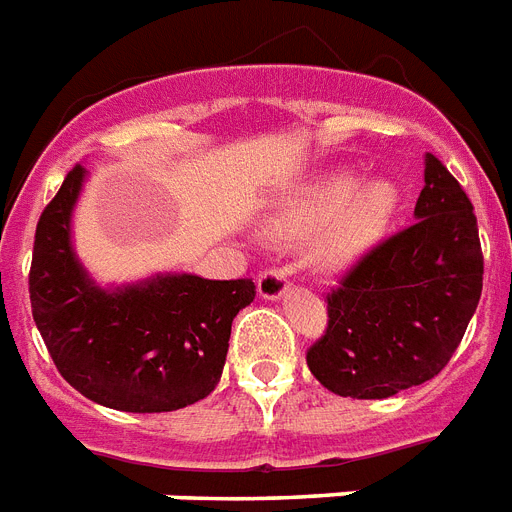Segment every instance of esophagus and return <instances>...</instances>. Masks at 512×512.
Returning <instances> with one entry per match:
<instances>
[{"label":"esophagus","mask_w":512,"mask_h":512,"mask_svg":"<svg viewBox=\"0 0 512 512\" xmlns=\"http://www.w3.org/2000/svg\"><path fill=\"white\" fill-rule=\"evenodd\" d=\"M256 290H259L261 298H269V301H277L287 293V277L282 269H266L259 274L256 280Z\"/></svg>","instance_id":"34e87169"}]
</instances>
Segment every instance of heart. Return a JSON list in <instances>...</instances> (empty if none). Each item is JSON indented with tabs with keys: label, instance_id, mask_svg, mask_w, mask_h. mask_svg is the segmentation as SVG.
<instances>
[{
	"label": "heart",
	"instance_id": "obj_1",
	"mask_svg": "<svg viewBox=\"0 0 512 512\" xmlns=\"http://www.w3.org/2000/svg\"><path fill=\"white\" fill-rule=\"evenodd\" d=\"M398 185L337 172L290 198L269 222L272 238L306 243L316 238L314 261L324 272H342L377 246L398 211Z\"/></svg>",
	"mask_w": 512,
	"mask_h": 512
}]
</instances>
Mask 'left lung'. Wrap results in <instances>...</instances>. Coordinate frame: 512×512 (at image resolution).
<instances>
[{"label":"left lung","mask_w":512,"mask_h":512,"mask_svg":"<svg viewBox=\"0 0 512 512\" xmlns=\"http://www.w3.org/2000/svg\"><path fill=\"white\" fill-rule=\"evenodd\" d=\"M413 217L327 293V329L306 363L340 398H392L437 377L479 306L484 256L474 204L434 154H426Z\"/></svg>","instance_id":"left-lung-1"}]
</instances>
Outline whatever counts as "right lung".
Listing matches in <instances>:
<instances>
[{
  "mask_svg": "<svg viewBox=\"0 0 512 512\" xmlns=\"http://www.w3.org/2000/svg\"><path fill=\"white\" fill-rule=\"evenodd\" d=\"M86 170L75 164L41 211L28 274L33 322L80 395L128 413H164L217 387L232 319L256 298L251 280L156 274L104 290L75 259L70 217Z\"/></svg>",
  "mask_w": 512,
  "mask_h": 512,
  "instance_id": "1",
  "label": "right lung"
}]
</instances>
